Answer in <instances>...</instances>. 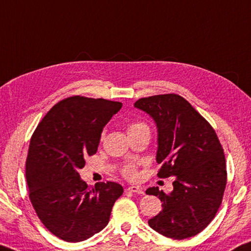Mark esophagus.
<instances>
[{
    "label": "esophagus",
    "mask_w": 251,
    "mask_h": 251,
    "mask_svg": "<svg viewBox=\"0 0 251 251\" xmlns=\"http://www.w3.org/2000/svg\"><path fill=\"white\" fill-rule=\"evenodd\" d=\"M127 190H128L129 192L136 193V194H144L145 193L143 188H141V186H139V185H130V186H128V188H127Z\"/></svg>",
    "instance_id": "1"
}]
</instances>
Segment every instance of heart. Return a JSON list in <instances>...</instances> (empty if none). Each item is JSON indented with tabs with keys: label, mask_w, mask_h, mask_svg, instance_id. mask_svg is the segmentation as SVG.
Masks as SVG:
<instances>
[{
	"label": "heart",
	"mask_w": 251,
	"mask_h": 251,
	"mask_svg": "<svg viewBox=\"0 0 251 251\" xmlns=\"http://www.w3.org/2000/svg\"><path fill=\"white\" fill-rule=\"evenodd\" d=\"M143 128H148V126L145 124L144 122L141 121H133L128 123L127 125V133L128 135L135 133V131H138ZM123 175H124L127 179H135L136 176H137V169L134 165H127L123 168Z\"/></svg>",
	"instance_id": "heart-1"
}]
</instances>
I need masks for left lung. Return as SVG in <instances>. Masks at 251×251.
I'll use <instances>...</instances> for the list:
<instances>
[{
    "label": "left lung",
    "mask_w": 251,
    "mask_h": 251,
    "mask_svg": "<svg viewBox=\"0 0 251 251\" xmlns=\"http://www.w3.org/2000/svg\"><path fill=\"white\" fill-rule=\"evenodd\" d=\"M135 107L148 113L158 127L159 177L176 176L173 191L156 188L162 211L148 221L159 234L185 239L206 228L220 208L226 188L224 149L212 125L185 99L168 93L141 98Z\"/></svg>",
    "instance_id": "8db88e82"
}]
</instances>
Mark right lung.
<instances>
[{
  "label": "right lung",
  "instance_id": "right-lung-1",
  "mask_svg": "<svg viewBox=\"0 0 251 251\" xmlns=\"http://www.w3.org/2000/svg\"><path fill=\"white\" fill-rule=\"evenodd\" d=\"M122 106L105 99L67 98L50 108L31 136L26 159L29 200L58 238L85 240L110 221L123 186L115 182L88 186L78 170L97 153L104 126Z\"/></svg>",
  "mask_w": 251,
  "mask_h": 251
}]
</instances>
